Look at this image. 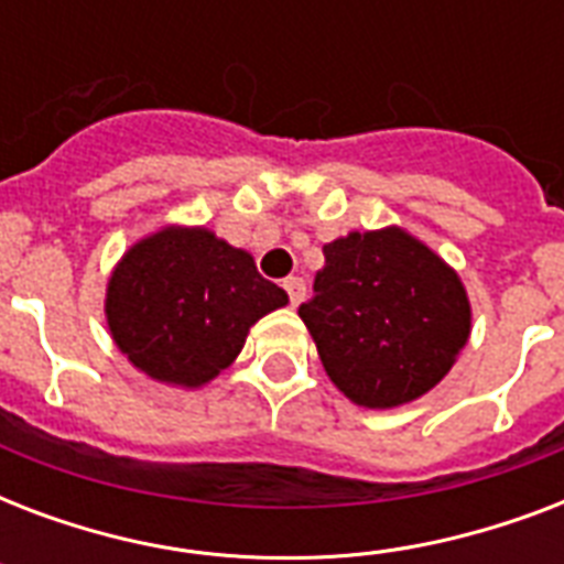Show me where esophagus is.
Segmentation results:
<instances>
[{"instance_id": "obj_1", "label": "esophagus", "mask_w": 564, "mask_h": 564, "mask_svg": "<svg viewBox=\"0 0 564 564\" xmlns=\"http://www.w3.org/2000/svg\"><path fill=\"white\" fill-rule=\"evenodd\" d=\"M283 290L290 295L292 307H299L301 301H304V295H307V283L301 281V278H286V281H283Z\"/></svg>"}]
</instances>
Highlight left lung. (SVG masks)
<instances>
[{
    "mask_svg": "<svg viewBox=\"0 0 564 564\" xmlns=\"http://www.w3.org/2000/svg\"><path fill=\"white\" fill-rule=\"evenodd\" d=\"M299 316L327 377L369 410L430 392L471 334L463 281L401 228L327 242L325 269Z\"/></svg>",
    "mask_w": 564,
    "mask_h": 564,
    "instance_id": "left-lung-1",
    "label": "left lung"
}]
</instances>
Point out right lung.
Here are the masks:
<instances>
[{
	"label": "right lung",
	"instance_id": "1",
	"mask_svg": "<svg viewBox=\"0 0 564 564\" xmlns=\"http://www.w3.org/2000/svg\"><path fill=\"white\" fill-rule=\"evenodd\" d=\"M286 301L251 254L210 230L163 228L119 260L105 313L113 343L137 369L193 389L228 369L248 327Z\"/></svg>",
	"mask_w": 564,
	"mask_h": 564
}]
</instances>
